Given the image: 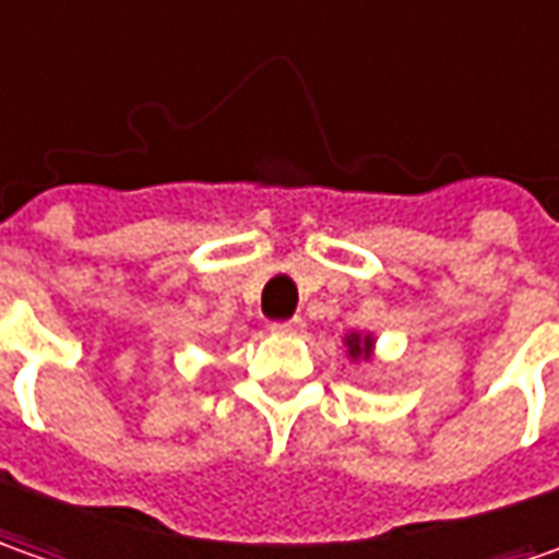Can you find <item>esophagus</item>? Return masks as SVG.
<instances>
[{"label": "esophagus", "mask_w": 559, "mask_h": 559, "mask_svg": "<svg viewBox=\"0 0 559 559\" xmlns=\"http://www.w3.org/2000/svg\"><path fill=\"white\" fill-rule=\"evenodd\" d=\"M269 331L272 334H281V337H297L306 331V321L302 318H287V321H272L269 324Z\"/></svg>", "instance_id": "obj_1"}]
</instances>
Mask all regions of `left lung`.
Masks as SVG:
<instances>
[{
  "label": "left lung",
  "instance_id": "8db88e82",
  "mask_svg": "<svg viewBox=\"0 0 559 559\" xmlns=\"http://www.w3.org/2000/svg\"><path fill=\"white\" fill-rule=\"evenodd\" d=\"M346 343H349V356H353V358H358V356L368 358V356H371V340H368V337L361 340V337H356V334H353V337L346 340Z\"/></svg>",
  "mask_w": 559,
  "mask_h": 559
}]
</instances>
